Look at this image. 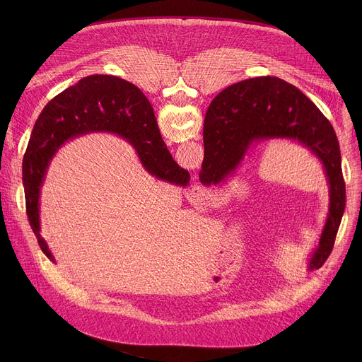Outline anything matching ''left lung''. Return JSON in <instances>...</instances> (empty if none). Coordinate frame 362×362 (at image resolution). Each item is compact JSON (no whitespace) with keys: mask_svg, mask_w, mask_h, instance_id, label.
<instances>
[{"mask_svg":"<svg viewBox=\"0 0 362 362\" xmlns=\"http://www.w3.org/2000/svg\"><path fill=\"white\" fill-rule=\"evenodd\" d=\"M269 139H292L321 160L329 185V212L309 269H320L332 252L345 211L341 150L334 127L299 88L278 77H256L219 93L204 117V158L200 182H225L249 146Z\"/></svg>","mask_w":362,"mask_h":362,"instance_id":"left-lung-1","label":"left lung"}]
</instances>
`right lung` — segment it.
Listing matches in <instances>:
<instances>
[{"instance_id":"obj_1","label":"right lung","mask_w":362,"mask_h":362,"mask_svg":"<svg viewBox=\"0 0 362 362\" xmlns=\"http://www.w3.org/2000/svg\"><path fill=\"white\" fill-rule=\"evenodd\" d=\"M100 130L130 141L153 176L185 186L189 182V172L173 160L160 136L151 105L134 84L105 74L81 78L44 107L23 159L28 222L41 250L53 262L54 256L40 235V193L48 165L69 139Z\"/></svg>"}]
</instances>
